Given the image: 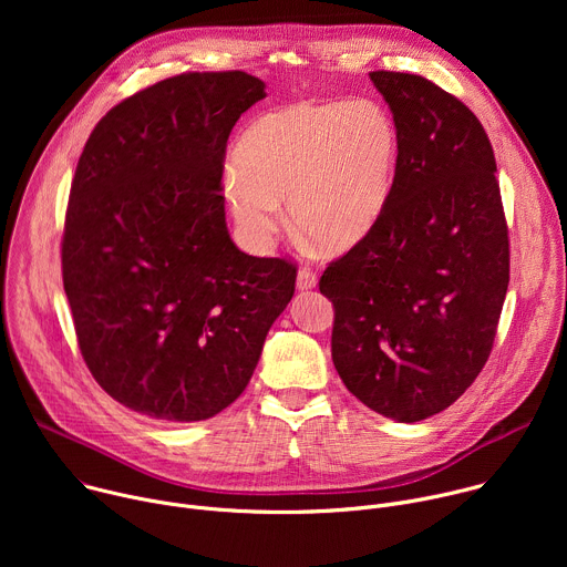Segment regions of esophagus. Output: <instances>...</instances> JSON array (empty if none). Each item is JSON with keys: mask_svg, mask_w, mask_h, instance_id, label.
I'll list each match as a JSON object with an SVG mask.
<instances>
[{"mask_svg": "<svg viewBox=\"0 0 567 567\" xmlns=\"http://www.w3.org/2000/svg\"><path fill=\"white\" fill-rule=\"evenodd\" d=\"M316 282H318V276H316L311 269H307V267L298 269V276H296V287H298V291H309V289L316 287Z\"/></svg>", "mask_w": 567, "mask_h": 567, "instance_id": "1", "label": "esophagus"}]
</instances>
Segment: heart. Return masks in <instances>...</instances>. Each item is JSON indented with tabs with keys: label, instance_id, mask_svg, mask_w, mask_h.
Listing matches in <instances>:
<instances>
[{
	"label": "heart",
	"instance_id": "b5f03b06",
	"mask_svg": "<svg viewBox=\"0 0 567 567\" xmlns=\"http://www.w3.org/2000/svg\"><path fill=\"white\" fill-rule=\"evenodd\" d=\"M399 130L377 101L296 103L239 136L224 195L239 230L267 249L285 226L346 254L379 224L396 168Z\"/></svg>",
	"mask_w": 567,
	"mask_h": 567
}]
</instances>
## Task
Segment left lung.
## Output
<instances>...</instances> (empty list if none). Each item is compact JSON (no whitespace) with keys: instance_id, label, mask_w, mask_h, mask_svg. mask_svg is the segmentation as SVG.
Here are the masks:
<instances>
[{"instance_id":"left-lung-1","label":"left lung","mask_w":567,"mask_h":567,"mask_svg":"<svg viewBox=\"0 0 567 567\" xmlns=\"http://www.w3.org/2000/svg\"><path fill=\"white\" fill-rule=\"evenodd\" d=\"M399 130L374 230L330 262L332 361L368 409L396 422L442 413L487 363L509 285L496 156L475 114L431 80L372 71Z\"/></svg>"}]
</instances>
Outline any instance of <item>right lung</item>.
<instances>
[{"instance_id": "right-lung-1", "label": "right lung", "mask_w": 567, "mask_h": 567, "mask_svg": "<svg viewBox=\"0 0 567 567\" xmlns=\"http://www.w3.org/2000/svg\"><path fill=\"white\" fill-rule=\"evenodd\" d=\"M265 83L193 71L125 99L78 158L62 282L83 359L130 411L202 422L245 392L296 265L241 254L228 235L226 141Z\"/></svg>"}]
</instances>
